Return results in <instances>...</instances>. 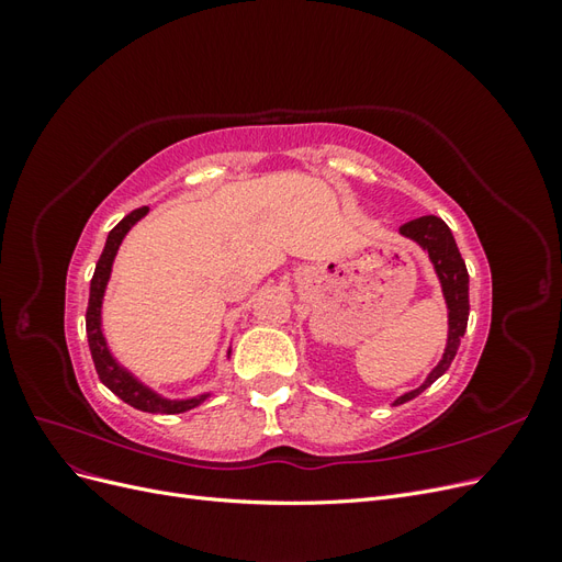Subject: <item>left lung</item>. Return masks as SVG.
I'll return each mask as SVG.
<instances>
[{
  "label": "left lung",
  "instance_id": "8db88e82",
  "mask_svg": "<svg viewBox=\"0 0 562 562\" xmlns=\"http://www.w3.org/2000/svg\"><path fill=\"white\" fill-rule=\"evenodd\" d=\"M401 234L407 236V239L417 241L424 250L429 252V258L434 262L436 274L440 279V285H443V295L448 302V318H450V333H448V347L443 359L429 372L427 382L417 386L415 391H407L401 398L394 401V405L413 401L419 396L424 389H429L443 372L450 368L454 353L459 349V342L467 333V323H469V271L462 260V252H459L454 236L450 227L443 223V220L436 215H424L417 220H411L401 227Z\"/></svg>",
  "mask_w": 562,
  "mask_h": 562
}]
</instances>
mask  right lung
<instances>
[{"label": "right lung", "mask_w": 562, "mask_h": 562, "mask_svg": "<svg viewBox=\"0 0 562 562\" xmlns=\"http://www.w3.org/2000/svg\"><path fill=\"white\" fill-rule=\"evenodd\" d=\"M147 211H149L147 206L135 209L108 234L103 255H100V260L93 271V279H91V293H89V307H87V337H89V349L93 356L98 378L112 391V394H116L124 403L138 407V411H143V413L176 415V413L192 411V407H196L201 401H206L209 394H203L199 398H187V401L161 398L159 394H155V391L147 389L143 382L135 380L128 370H124L114 361V356L110 353L108 342L103 337V328H100V307H103V295H105V285H108L110 271H112L114 255H116L119 246H122L126 232L135 223H138L140 217H145Z\"/></svg>", "instance_id": "add662e5"}]
</instances>
